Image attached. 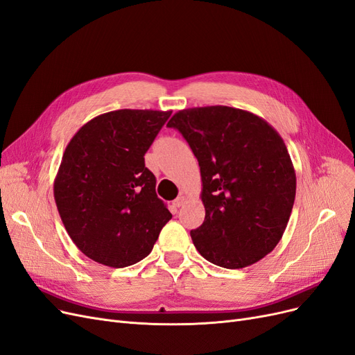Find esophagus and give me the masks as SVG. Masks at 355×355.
Here are the masks:
<instances>
[{
  "label": "esophagus",
  "mask_w": 355,
  "mask_h": 355,
  "mask_svg": "<svg viewBox=\"0 0 355 355\" xmlns=\"http://www.w3.org/2000/svg\"><path fill=\"white\" fill-rule=\"evenodd\" d=\"M187 201V197H185V195H179V197L175 200V205L176 207H180V205H183V202H185Z\"/></svg>",
  "instance_id": "esophagus-1"
}]
</instances>
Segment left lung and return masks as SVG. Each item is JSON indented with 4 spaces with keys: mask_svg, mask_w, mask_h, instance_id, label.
<instances>
[{
    "mask_svg": "<svg viewBox=\"0 0 355 355\" xmlns=\"http://www.w3.org/2000/svg\"><path fill=\"white\" fill-rule=\"evenodd\" d=\"M178 129L197 157L204 222L191 230L210 263L242 268L260 261L282 238L295 201L297 176L277 130L247 110L209 105L178 112Z\"/></svg>",
    "mask_w": 355,
    "mask_h": 355,
    "instance_id": "left-lung-1",
    "label": "left lung"
}]
</instances>
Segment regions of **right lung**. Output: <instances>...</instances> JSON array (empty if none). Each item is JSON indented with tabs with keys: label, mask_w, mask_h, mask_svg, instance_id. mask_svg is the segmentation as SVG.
Masks as SVG:
<instances>
[{
	"label": "right lung",
	"mask_w": 355,
	"mask_h": 355,
	"mask_svg": "<svg viewBox=\"0 0 355 355\" xmlns=\"http://www.w3.org/2000/svg\"><path fill=\"white\" fill-rule=\"evenodd\" d=\"M170 114L108 112L85 123L67 144L54 200L69 236L91 260L114 268L141 261L172 218L144 158Z\"/></svg>",
	"instance_id": "right-lung-1"
}]
</instances>
